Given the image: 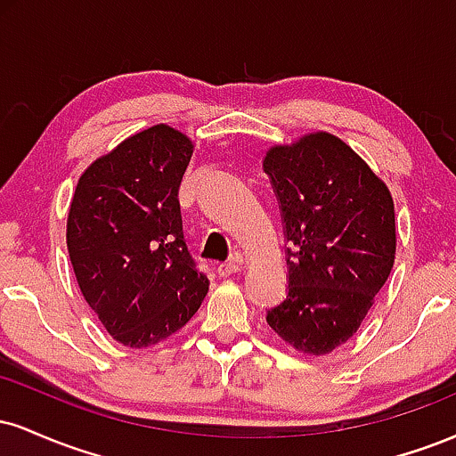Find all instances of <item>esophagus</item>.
I'll list each match as a JSON object with an SVG mask.
<instances>
[{
    "instance_id": "34e87169",
    "label": "esophagus",
    "mask_w": 456,
    "mask_h": 456,
    "mask_svg": "<svg viewBox=\"0 0 456 456\" xmlns=\"http://www.w3.org/2000/svg\"><path fill=\"white\" fill-rule=\"evenodd\" d=\"M240 270H242V265H240V257H235L233 261H223V264H218V274L221 276H232Z\"/></svg>"
}]
</instances>
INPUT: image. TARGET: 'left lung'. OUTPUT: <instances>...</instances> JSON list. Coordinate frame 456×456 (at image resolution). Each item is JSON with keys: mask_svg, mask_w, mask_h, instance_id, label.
Returning a JSON list of instances; mask_svg holds the SVG:
<instances>
[{"mask_svg": "<svg viewBox=\"0 0 456 456\" xmlns=\"http://www.w3.org/2000/svg\"><path fill=\"white\" fill-rule=\"evenodd\" d=\"M264 171L285 223L289 291L268 323L306 355H326L358 332L396 253L388 186L345 141L308 133L265 151Z\"/></svg>", "mask_w": 456, "mask_h": 456, "instance_id": "1", "label": "left lung"}]
</instances>
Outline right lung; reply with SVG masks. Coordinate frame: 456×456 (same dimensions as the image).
<instances>
[{"label":"right lung","instance_id":"right-lung-1","mask_svg":"<svg viewBox=\"0 0 456 456\" xmlns=\"http://www.w3.org/2000/svg\"><path fill=\"white\" fill-rule=\"evenodd\" d=\"M192 141L156 124L124 139L78 177L66 223L72 270L118 343L150 347L184 328L208 294L180 212Z\"/></svg>","mask_w":456,"mask_h":456}]
</instances>
